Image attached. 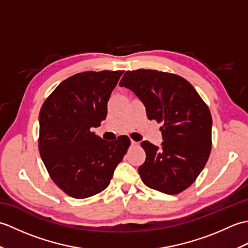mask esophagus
Masks as SVG:
<instances>
[{"label":"esophagus","mask_w":248,"mask_h":248,"mask_svg":"<svg viewBox=\"0 0 248 248\" xmlns=\"http://www.w3.org/2000/svg\"><path fill=\"white\" fill-rule=\"evenodd\" d=\"M131 145H132V146H138V145H139V143H138V141L133 140H131Z\"/></svg>","instance_id":"1"}]
</instances>
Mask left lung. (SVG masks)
Instances as JSON below:
<instances>
[{"label":"left lung","mask_w":248,"mask_h":248,"mask_svg":"<svg viewBox=\"0 0 248 248\" xmlns=\"http://www.w3.org/2000/svg\"><path fill=\"white\" fill-rule=\"evenodd\" d=\"M140 98L150 120L162 123L161 148L148 140L140 146L146 160L139 167L141 180L156 191L178 194L187 188L207 163L212 146V117L186 78L172 73L127 71L119 83Z\"/></svg>","instance_id":"1"}]
</instances>
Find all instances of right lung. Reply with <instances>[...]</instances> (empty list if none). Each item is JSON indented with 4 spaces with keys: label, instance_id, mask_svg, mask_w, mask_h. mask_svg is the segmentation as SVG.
Instances as JSON below:
<instances>
[{
    "label": "right lung",
    "instance_id": "right-lung-1",
    "mask_svg": "<svg viewBox=\"0 0 248 248\" xmlns=\"http://www.w3.org/2000/svg\"><path fill=\"white\" fill-rule=\"evenodd\" d=\"M123 73H77L62 81L41 107L40 156L52 180L73 198L107 188L130 146L127 135L105 141L93 132L107 118L108 101Z\"/></svg>",
    "mask_w": 248,
    "mask_h": 248
}]
</instances>
